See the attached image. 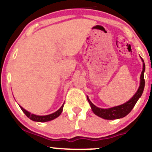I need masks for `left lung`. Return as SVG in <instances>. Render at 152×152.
<instances>
[{"label": "left lung", "mask_w": 152, "mask_h": 152, "mask_svg": "<svg viewBox=\"0 0 152 152\" xmlns=\"http://www.w3.org/2000/svg\"><path fill=\"white\" fill-rule=\"evenodd\" d=\"M140 58L143 62V70L140 76V85H139V88H138L136 94L128 102L121 104V105L114 106V107L109 108V109H102V108H99L94 105L93 103L91 102L89 98L87 96V100L89 103L91 108L93 112L96 116L104 118V119L114 120L124 117V116H126L127 114H129L131 112L134 106L137 104V101L142 96L143 91H144V85H145L144 76V71H145V64H144V61L142 57L140 56Z\"/></svg>", "instance_id": "8db88e82"}]
</instances>
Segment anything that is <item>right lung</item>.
Listing matches in <instances>:
<instances>
[{
	"label": "right lung",
	"instance_id": "right-lung-1",
	"mask_svg": "<svg viewBox=\"0 0 152 152\" xmlns=\"http://www.w3.org/2000/svg\"><path fill=\"white\" fill-rule=\"evenodd\" d=\"M64 105V104L61 106V107L60 109L58 110V111H56V112L53 113V114L46 115V116H38V115L31 114V113L29 112V111H26V109H24L22 106H20L22 111H23L24 114L26 115V116H27V117H28L30 119L32 120V121H38V122H46V121H51V120H53V119H54V118H57L58 116H60L61 114L62 111H63Z\"/></svg>",
	"mask_w": 152,
	"mask_h": 152
}]
</instances>
